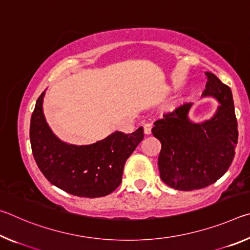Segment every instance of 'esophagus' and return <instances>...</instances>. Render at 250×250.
I'll return each instance as SVG.
<instances>
[{"label":"esophagus","mask_w":250,"mask_h":250,"mask_svg":"<svg viewBox=\"0 0 250 250\" xmlns=\"http://www.w3.org/2000/svg\"><path fill=\"white\" fill-rule=\"evenodd\" d=\"M143 129H145V134L149 135V134H151L152 125H151V124H146V125H145V126H143Z\"/></svg>","instance_id":"obj_1"}]
</instances>
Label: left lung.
Segmentation results:
<instances>
[{
  "label": "left lung",
  "instance_id": "1",
  "mask_svg": "<svg viewBox=\"0 0 250 250\" xmlns=\"http://www.w3.org/2000/svg\"><path fill=\"white\" fill-rule=\"evenodd\" d=\"M202 97H213L219 105L208 120L194 122L188 113L193 104H184L154 122L152 133L162 147L160 176L177 191H193L213 184L225 174L235 156L238 129L230 88L206 71Z\"/></svg>",
  "mask_w": 250,
  "mask_h": 250
}]
</instances>
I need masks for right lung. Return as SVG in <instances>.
I'll use <instances>...</instances> for the list:
<instances>
[{
    "label": "right lung",
    "mask_w": 250,
    "mask_h": 250,
    "mask_svg": "<svg viewBox=\"0 0 250 250\" xmlns=\"http://www.w3.org/2000/svg\"><path fill=\"white\" fill-rule=\"evenodd\" d=\"M45 91L36 101L29 139L34 159L53 185L80 197H101L120 185L126 159L143 140V128L131 134L119 131L88 146L62 141L54 134L43 112Z\"/></svg>",
    "instance_id": "1"
}]
</instances>
